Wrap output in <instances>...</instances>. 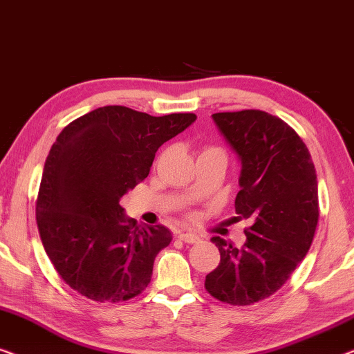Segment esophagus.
Returning <instances> with one entry per match:
<instances>
[{
    "instance_id": "esophagus-1",
    "label": "esophagus",
    "mask_w": 354,
    "mask_h": 354,
    "mask_svg": "<svg viewBox=\"0 0 354 354\" xmlns=\"http://www.w3.org/2000/svg\"><path fill=\"white\" fill-rule=\"evenodd\" d=\"M179 239H181V241L186 242V243L198 242V236H197V234H192V232H181V234H179Z\"/></svg>"
}]
</instances>
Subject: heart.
Returning a JSON list of instances; mask_svg holds the SVG:
<instances>
[{"label": "heart", "mask_w": 354, "mask_h": 354, "mask_svg": "<svg viewBox=\"0 0 354 354\" xmlns=\"http://www.w3.org/2000/svg\"><path fill=\"white\" fill-rule=\"evenodd\" d=\"M208 151H210V149H208Z\"/></svg>", "instance_id": "heart-1"}]
</instances>
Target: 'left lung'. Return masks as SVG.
<instances>
[{
  "label": "left lung",
  "instance_id": "8db88e82",
  "mask_svg": "<svg viewBox=\"0 0 354 354\" xmlns=\"http://www.w3.org/2000/svg\"><path fill=\"white\" fill-rule=\"evenodd\" d=\"M242 170L236 213L252 221L242 248L212 237L221 260L207 274L212 297L252 305L277 292L305 260L319 218L315 163L301 138L263 111L213 113Z\"/></svg>",
  "mask_w": 354,
  "mask_h": 354
}]
</instances>
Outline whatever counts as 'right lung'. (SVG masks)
<instances>
[{
	"instance_id": "1",
	"label": "right lung",
	"mask_w": 354,
	"mask_h": 354,
	"mask_svg": "<svg viewBox=\"0 0 354 354\" xmlns=\"http://www.w3.org/2000/svg\"><path fill=\"white\" fill-rule=\"evenodd\" d=\"M196 120L194 113L152 117L106 106L62 129L44 162L37 225L44 252L73 290L115 303L147 287L171 232L131 225L120 198L147 178L158 147Z\"/></svg>"
}]
</instances>
